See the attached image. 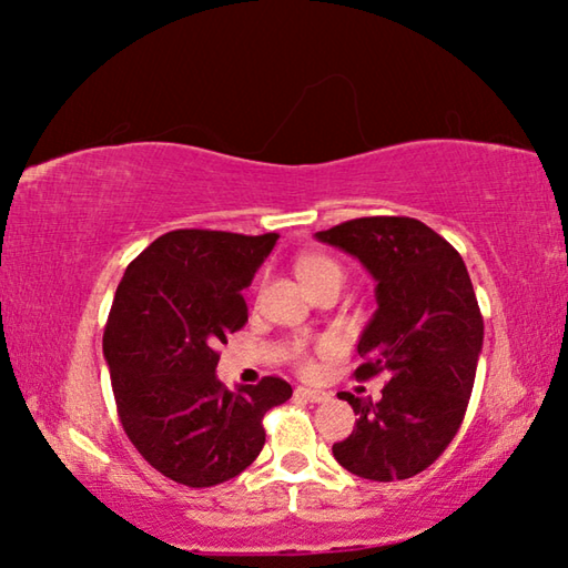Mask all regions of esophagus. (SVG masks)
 I'll list each match as a JSON object with an SVG mask.
<instances>
[{"label":"esophagus","instance_id":"esophagus-1","mask_svg":"<svg viewBox=\"0 0 568 568\" xmlns=\"http://www.w3.org/2000/svg\"><path fill=\"white\" fill-rule=\"evenodd\" d=\"M295 400H303V403H326L328 400V393L324 390H316V387H295Z\"/></svg>","mask_w":568,"mask_h":568}]
</instances>
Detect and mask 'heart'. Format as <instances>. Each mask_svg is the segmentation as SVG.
Instances as JSON below:
<instances>
[{
    "mask_svg": "<svg viewBox=\"0 0 568 568\" xmlns=\"http://www.w3.org/2000/svg\"><path fill=\"white\" fill-rule=\"evenodd\" d=\"M298 275H301V281L306 283V287L316 285L321 281H342V277H344L342 265H338L336 260L324 257V255L303 257L298 262ZM293 359H295V365H298L301 369H311V357H308V352H306V344H295Z\"/></svg>",
    "mask_w": 568,
    "mask_h": 568,
    "instance_id": "obj_1",
    "label": "heart"
}]
</instances>
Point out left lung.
Wrapping results in <instances>:
<instances>
[{
  "instance_id": "left-lung-1",
  "label": "left lung",
  "mask_w": 568,
  "mask_h": 568,
  "mask_svg": "<svg viewBox=\"0 0 568 568\" xmlns=\"http://www.w3.org/2000/svg\"><path fill=\"white\" fill-rule=\"evenodd\" d=\"M377 281V311L357 344V379L387 372L383 397H338L354 408L334 444L346 471L375 481L416 477L459 430L477 375L485 321L459 252L418 219L362 216L316 232Z\"/></svg>"
}]
</instances>
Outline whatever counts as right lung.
Returning <instances> with one entry per match:
<instances>
[{
  "label": "right lung",
  "mask_w": 568,
  "mask_h": 568,
  "mask_svg": "<svg viewBox=\"0 0 568 568\" xmlns=\"http://www.w3.org/2000/svg\"><path fill=\"white\" fill-rule=\"evenodd\" d=\"M275 242V232H168L116 287L104 328L116 413L142 459L178 485L242 474L265 446V413L293 395L281 377L236 393L216 379L219 344L247 324L242 291Z\"/></svg>",
  "instance_id": "right-lung-1"
}]
</instances>
